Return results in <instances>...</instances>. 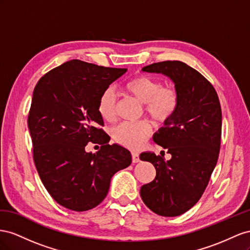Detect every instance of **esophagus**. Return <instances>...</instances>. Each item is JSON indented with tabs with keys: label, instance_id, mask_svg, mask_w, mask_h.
Returning a JSON list of instances; mask_svg holds the SVG:
<instances>
[{
	"label": "esophagus",
	"instance_id": "obj_1",
	"mask_svg": "<svg viewBox=\"0 0 250 250\" xmlns=\"http://www.w3.org/2000/svg\"><path fill=\"white\" fill-rule=\"evenodd\" d=\"M132 161L133 162L139 161V154L137 152H132Z\"/></svg>",
	"mask_w": 250,
	"mask_h": 250
}]
</instances>
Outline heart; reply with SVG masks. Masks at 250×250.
Masks as SVG:
<instances>
[{
	"instance_id": "heart-1",
	"label": "heart",
	"mask_w": 250,
	"mask_h": 250,
	"mask_svg": "<svg viewBox=\"0 0 250 250\" xmlns=\"http://www.w3.org/2000/svg\"><path fill=\"white\" fill-rule=\"evenodd\" d=\"M127 94L145 104L146 112L158 123H166L174 116L179 104V96L172 87H160V83L146 75H137L126 82ZM98 113L104 120H112L116 113V94L112 88L105 89L98 99ZM151 133V125L144 120L137 124L123 123L114 127L113 137L118 144L130 148L140 147Z\"/></svg>"
}]
</instances>
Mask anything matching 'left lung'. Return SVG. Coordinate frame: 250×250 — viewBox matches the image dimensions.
Listing matches in <instances>:
<instances>
[{"mask_svg":"<svg viewBox=\"0 0 250 250\" xmlns=\"http://www.w3.org/2000/svg\"><path fill=\"white\" fill-rule=\"evenodd\" d=\"M141 71L168 77L179 96L174 116L153 136L172 158L153 152L139 156L156 168L155 179L140 188L142 201L157 215L177 217L199 201L217 165L222 129L219 97L203 75L182 62H155Z\"/></svg>","mask_w":250,"mask_h":250,"instance_id":"obj_1","label":"left lung"}]
</instances>
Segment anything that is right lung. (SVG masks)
Instances as JSON below:
<instances>
[{"mask_svg":"<svg viewBox=\"0 0 250 250\" xmlns=\"http://www.w3.org/2000/svg\"><path fill=\"white\" fill-rule=\"evenodd\" d=\"M126 69L105 68L78 60L49 71L33 91L28 129L41 180L63 208L84 211L105 198L114 174L129 167L132 156L109 145L98 113V99ZM89 141L102 145L85 152Z\"/></svg>","mask_w":250,"mask_h":250,"instance_id":"right-lung-1","label":"right lung"}]
</instances>
